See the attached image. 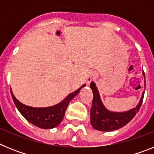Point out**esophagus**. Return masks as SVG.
Listing matches in <instances>:
<instances>
[{"label": "esophagus", "mask_w": 154, "mask_h": 154, "mask_svg": "<svg viewBox=\"0 0 154 154\" xmlns=\"http://www.w3.org/2000/svg\"><path fill=\"white\" fill-rule=\"evenodd\" d=\"M94 79H95V73L91 72L90 74L89 75V76L87 77V83L89 84L92 81H93Z\"/></svg>", "instance_id": "1"}]
</instances>
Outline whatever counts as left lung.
<instances>
[{
  "label": "left lung",
  "mask_w": 154,
  "mask_h": 154,
  "mask_svg": "<svg viewBox=\"0 0 154 154\" xmlns=\"http://www.w3.org/2000/svg\"><path fill=\"white\" fill-rule=\"evenodd\" d=\"M143 75L145 76L144 72H143ZM90 87L93 93L92 108L90 109V123L94 129L99 131H112L126 126L135 116L142 105L144 92L140 103L135 108L126 112H112L107 109L102 103L97 87L93 82L90 83Z\"/></svg>",
  "instance_id": "1"
}]
</instances>
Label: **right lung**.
I'll return each instance as SVG.
<instances>
[{
  "instance_id": "1",
  "label": "right lung",
  "mask_w": 154,
  "mask_h": 154,
  "mask_svg": "<svg viewBox=\"0 0 154 154\" xmlns=\"http://www.w3.org/2000/svg\"><path fill=\"white\" fill-rule=\"evenodd\" d=\"M85 86V84L82 85L79 89L72 92L58 104L53 106L45 108H35L23 104L19 102L14 96L11 89L12 99L18 111L29 123L42 129H52L58 126L63 119L65 111L69 103L73 98L77 96L82 88Z\"/></svg>"
}]
</instances>
